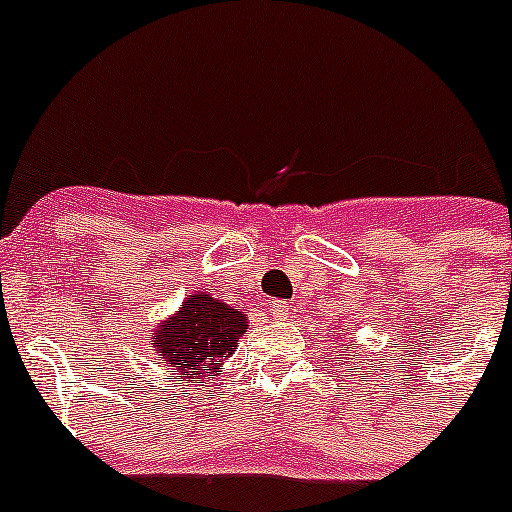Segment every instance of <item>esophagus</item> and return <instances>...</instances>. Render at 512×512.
Masks as SVG:
<instances>
[{
    "instance_id": "34e87169",
    "label": "esophagus",
    "mask_w": 512,
    "mask_h": 512,
    "mask_svg": "<svg viewBox=\"0 0 512 512\" xmlns=\"http://www.w3.org/2000/svg\"><path fill=\"white\" fill-rule=\"evenodd\" d=\"M269 312H271V317H274V320H287L289 314H292V309H289L287 302L274 299V302H271V307H269Z\"/></svg>"
}]
</instances>
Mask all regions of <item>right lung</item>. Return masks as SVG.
Returning a JSON list of instances; mask_svg holds the SVG:
<instances>
[{
    "label": "right lung",
    "instance_id": "add662e5",
    "mask_svg": "<svg viewBox=\"0 0 512 512\" xmlns=\"http://www.w3.org/2000/svg\"><path fill=\"white\" fill-rule=\"evenodd\" d=\"M246 314L236 312L208 292L187 294L180 312L159 322L149 345L177 378H205L218 373L246 335Z\"/></svg>",
    "mask_w": 512,
    "mask_h": 512
}]
</instances>
